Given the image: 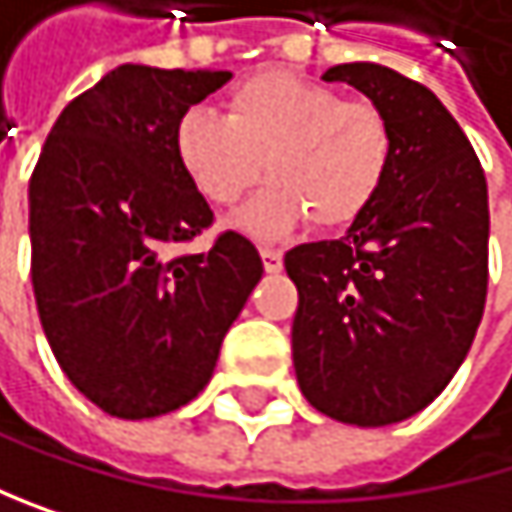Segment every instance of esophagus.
I'll use <instances>...</instances> for the list:
<instances>
[{"mask_svg": "<svg viewBox=\"0 0 512 512\" xmlns=\"http://www.w3.org/2000/svg\"><path fill=\"white\" fill-rule=\"evenodd\" d=\"M259 256H262V265H265V271H268V274H277L280 268H284V253H280V250H268V247H262V250H259Z\"/></svg>", "mask_w": 512, "mask_h": 512, "instance_id": "esophagus-1", "label": "esophagus"}]
</instances>
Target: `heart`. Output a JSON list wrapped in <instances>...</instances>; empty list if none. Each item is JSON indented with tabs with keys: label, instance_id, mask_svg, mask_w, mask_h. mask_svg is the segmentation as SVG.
Returning <instances> with one entry per match:
<instances>
[{
	"label": "heart",
	"instance_id": "obj_1",
	"mask_svg": "<svg viewBox=\"0 0 512 512\" xmlns=\"http://www.w3.org/2000/svg\"><path fill=\"white\" fill-rule=\"evenodd\" d=\"M176 158L216 207L238 204L268 170L271 183L235 216L256 238H280L311 219L342 228L385 189L394 127L375 103L268 69L228 94L225 115L189 109L176 124Z\"/></svg>",
	"mask_w": 512,
	"mask_h": 512
}]
</instances>
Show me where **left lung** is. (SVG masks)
Returning a JSON list of instances; mask_svg holds the SVG:
<instances>
[{
    "instance_id": "8db88e82",
    "label": "left lung",
    "mask_w": 512,
    "mask_h": 512,
    "mask_svg": "<svg viewBox=\"0 0 512 512\" xmlns=\"http://www.w3.org/2000/svg\"><path fill=\"white\" fill-rule=\"evenodd\" d=\"M323 82L357 88L388 115L394 164L345 238L284 256L299 290L293 366L317 412L385 427L437 400L473 345L489 287V189L424 85L381 63H339Z\"/></svg>"
}]
</instances>
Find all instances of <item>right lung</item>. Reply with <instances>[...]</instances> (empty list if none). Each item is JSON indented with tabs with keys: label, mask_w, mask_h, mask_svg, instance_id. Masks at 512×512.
I'll list each match as a JSON object with an SVG mask.
<instances>
[{
	"label": "right lung",
	"mask_w": 512,
	"mask_h": 512,
	"mask_svg": "<svg viewBox=\"0 0 512 512\" xmlns=\"http://www.w3.org/2000/svg\"><path fill=\"white\" fill-rule=\"evenodd\" d=\"M228 79L225 69L115 66L60 112L33 170L45 339L72 385L115 418L195 400L262 277L256 247L235 232L164 259L213 222L176 158V124Z\"/></svg>",
	"instance_id": "1"
}]
</instances>
